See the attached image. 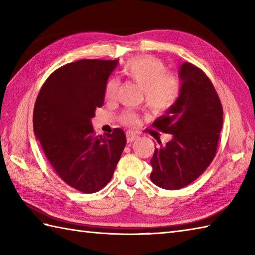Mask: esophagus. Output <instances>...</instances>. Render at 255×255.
<instances>
[{
	"mask_svg": "<svg viewBox=\"0 0 255 255\" xmlns=\"http://www.w3.org/2000/svg\"><path fill=\"white\" fill-rule=\"evenodd\" d=\"M127 142H132L133 140H136L137 136L134 133H131V132H127Z\"/></svg>",
	"mask_w": 255,
	"mask_h": 255,
	"instance_id": "esophagus-1",
	"label": "esophagus"
}]
</instances>
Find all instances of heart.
<instances>
[{"label": "heart", "instance_id": "heart-1", "mask_svg": "<svg viewBox=\"0 0 255 255\" xmlns=\"http://www.w3.org/2000/svg\"><path fill=\"white\" fill-rule=\"evenodd\" d=\"M123 74L143 89L144 103L151 111L165 113L176 104L181 96L182 81L177 74L167 72L160 59L151 56H139L129 59L123 68ZM119 88L118 80L112 78L105 86V99L114 101ZM121 121L127 126L134 127L139 116L131 111H125Z\"/></svg>", "mask_w": 255, "mask_h": 255}]
</instances>
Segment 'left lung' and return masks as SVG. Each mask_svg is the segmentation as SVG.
Segmentation results:
<instances>
[{
	"mask_svg": "<svg viewBox=\"0 0 255 255\" xmlns=\"http://www.w3.org/2000/svg\"><path fill=\"white\" fill-rule=\"evenodd\" d=\"M181 96L152 124L171 133V141L155 147L150 180L165 189H180L204 173L217 152L223 128V105L203 70L185 62L180 69Z\"/></svg>",
	"mask_w": 255,
	"mask_h": 255,
	"instance_id": "obj_1",
	"label": "left lung"
}]
</instances>
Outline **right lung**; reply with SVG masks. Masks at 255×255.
Instances as JSON below:
<instances>
[{
	"mask_svg": "<svg viewBox=\"0 0 255 255\" xmlns=\"http://www.w3.org/2000/svg\"><path fill=\"white\" fill-rule=\"evenodd\" d=\"M118 60L82 59L53 71L34 107V132L61 180L82 193L112 180L126 145L121 128L96 136L91 119L104 104L108 77Z\"/></svg>",
	"mask_w": 255,
	"mask_h": 255,
	"instance_id": "obj_1",
	"label": "right lung"
}]
</instances>
